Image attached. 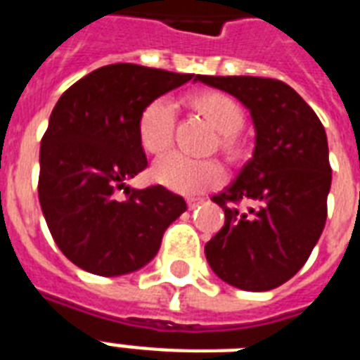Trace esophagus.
<instances>
[{
    "mask_svg": "<svg viewBox=\"0 0 360 360\" xmlns=\"http://www.w3.org/2000/svg\"><path fill=\"white\" fill-rule=\"evenodd\" d=\"M200 203H203V198H186V205H188V209L198 207Z\"/></svg>",
    "mask_w": 360,
    "mask_h": 360,
    "instance_id": "34e87169",
    "label": "esophagus"
}]
</instances>
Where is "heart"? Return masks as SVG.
Wrapping results in <instances>:
<instances>
[{"label": "heart", "mask_w": 360, "mask_h": 360, "mask_svg": "<svg viewBox=\"0 0 360 360\" xmlns=\"http://www.w3.org/2000/svg\"><path fill=\"white\" fill-rule=\"evenodd\" d=\"M185 106L198 114L214 130L211 149L236 164L246 155V138L243 134L245 114L240 104L230 95L213 89H203L186 95ZM174 110L166 101L157 98L141 110L138 117V140L141 149L160 157L174 143ZM153 179L169 191L181 194H198L222 183V168L213 158L191 160L181 155H168L153 166Z\"/></svg>", "instance_id": "obj_1"}]
</instances>
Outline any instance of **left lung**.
Listing matches in <instances>:
<instances>
[{
  "label": "left lung",
  "mask_w": 360,
  "mask_h": 360,
  "mask_svg": "<svg viewBox=\"0 0 360 360\" xmlns=\"http://www.w3.org/2000/svg\"><path fill=\"white\" fill-rule=\"evenodd\" d=\"M250 110L254 155L213 202L224 226L205 245L219 278L246 291L284 284L307 263L327 220L330 164L319 117L288 84L259 76H196Z\"/></svg>",
  "instance_id": "8db88e82"
}]
</instances>
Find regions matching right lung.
I'll return each mask as SVG.
<instances>
[{
	"label": "right lung",
	"mask_w": 360,
	"mask_h": 360,
	"mask_svg": "<svg viewBox=\"0 0 360 360\" xmlns=\"http://www.w3.org/2000/svg\"><path fill=\"white\" fill-rule=\"evenodd\" d=\"M194 75L114 63L93 70L53 106L41 140L39 202L56 245L87 273L120 276L143 267L185 200L162 185L127 181L147 168L138 117ZM123 188L127 198L117 192Z\"/></svg>",
	"instance_id": "add662e5"
}]
</instances>
